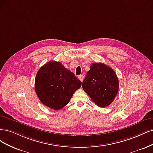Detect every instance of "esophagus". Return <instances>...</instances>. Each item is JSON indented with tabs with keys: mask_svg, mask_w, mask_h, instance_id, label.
Returning a JSON list of instances; mask_svg holds the SVG:
<instances>
[{
	"mask_svg": "<svg viewBox=\"0 0 153 153\" xmlns=\"http://www.w3.org/2000/svg\"><path fill=\"white\" fill-rule=\"evenodd\" d=\"M78 79H79L81 81H82L84 79V76L83 75H80L78 76Z\"/></svg>",
	"mask_w": 153,
	"mask_h": 153,
	"instance_id": "obj_1",
	"label": "esophagus"
}]
</instances>
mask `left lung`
Returning a JSON list of instances; mask_svg holds the SVG:
<instances>
[{
	"instance_id": "1",
	"label": "left lung",
	"mask_w": 153,
	"mask_h": 153,
	"mask_svg": "<svg viewBox=\"0 0 153 153\" xmlns=\"http://www.w3.org/2000/svg\"><path fill=\"white\" fill-rule=\"evenodd\" d=\"M82 86L96 105L105 107L111 104L117 94L119 81L115 72L109 66L102 63H93Z\"/></svg>"
}]
</instances>
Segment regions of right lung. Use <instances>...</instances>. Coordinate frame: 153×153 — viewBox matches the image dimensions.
I'll return each instance as SVG.
<instances>
[{"instance_id": "add662e5", "label": "right lung", "mask_w": 153, "mask_h": 153, "mask_svg": "<svg viewBox=\"0 0 153 153\" xmlns=\"http://www.w3.org/2000/svg\"><path fill=\"white\" fill-rule=\"evenodd\" d=\"M81 86V81L62 64L50 61L41 67L35 79V90L44 105L54 110L65 107L74 92Z\"/></svg>"}]
</instances>
